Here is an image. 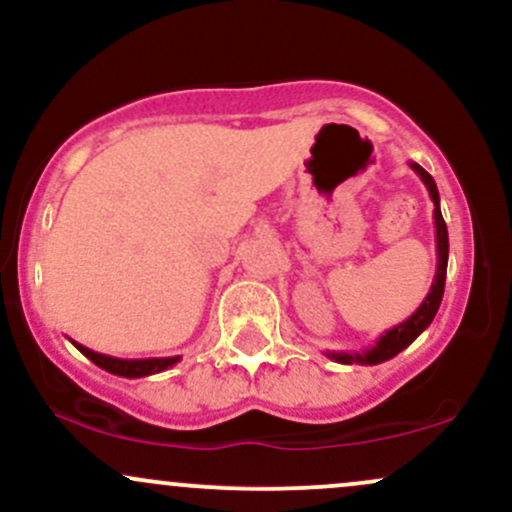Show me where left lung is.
Instances as JSON below:
<instances>
[{
    "label": "left lung",
    "instance_id": "1",
    "mask_svg": "<svg viewBox=\"0 0 512 512\" xmlns=\"http://www.w3.org/2000/svg\"><path fill=\"white\" fill-rule=\"evenodd\" d=\"M409 166L416 175H419L421 182H424L426 190H428V197H431V202H433V223H436L438 264H436V276H433L431 291H428L424 303H421L419 308H416L414 313L407 317V320L399 322V325L392 327V330H387L385 334H380V339L373 346H370V349H363V351H327V358H332V361H337V363H346V366H351V363H361V366H378V363L390 361V358H395L399 351L407 349V346L414 342V339L419 337V334L424 332L428 325H431L433 317H436L438 308H440V301H443L445 274H448V248H450V245H448V226H445L443 214H440V195H438L436 180H433L431 175H428L426 170L419 166V163L409 161Z\"/></svg>",
    "mask_w": 512,
    "mask_h": 512
}]
</instances>
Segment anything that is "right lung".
Listing matches in <instances>:
<instances>
[{
  "mask_svg": "<svg viewBox=\"0 0 512 512\" xmlns=\"http://www.w3.org/2000/svg\"><path fill=\"white\" fill-rule=\"evenodd\" d=\"M72 344L86 358H91V361L96 363L98 368L108 370V373H113V375H120V378H146V375H154V373H161V370L173 368L175 363L180 361V356H170V358H132V361H127V358H113V356L98 354V351L86 349V346L79 344V342H72Z\"/></svg>",
  "mask_w": 512,
  "mask_h": 512,
  "instance_id": "obj_1",
  "label": "right lung"
}]
</instances>
